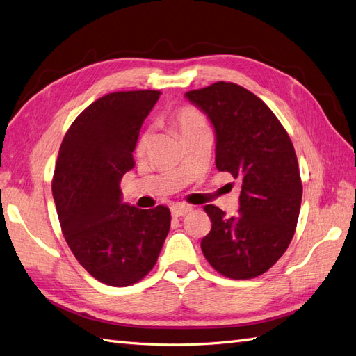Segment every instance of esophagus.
I'll return each instance as SVG.
<instances>
[{
  "label": "esophagus",
  "instance_id": "esophagus-1",
  "mask_svg": "<svg viewBox=\"0 0 356 356\" xmlns=\"http://www.w3.org/2000/svg\"><path fill=\"white\" fill-rule=\"evenodd\" d=\"M191 207L189 204H185V203H177V204H175L171 207V213H172V216H184V215H186L189 211H191Z\"/></svg>",
  "mask_w": 356,
  "mask_h": 356
}]
</instances>
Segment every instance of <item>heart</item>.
Instances as JSON below:
<instances>
[{"label":"heart","mask_w":356,"mask_h":356,"mask_svg":"<svg viewBox=\"0 0 356 356\" xmlns=\"http://www.w3.org/2000/svg\"><path fill=\"white\" fill-rule=\"evenodd\" d=\"M168 120L177 127V129L181 132V135H185L194 129H198V127L206 126L203 114L200 113L195 106H191V105H184L172 109V111L168 114ZM149 143H150V131H143L138 136V140H136L135 152L140 154L144 153L149 147Z\"/></svg>","instance_id":"1"}]
</instances>
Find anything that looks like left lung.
Returning a JSON list of instances; mask_svg holds the SVG:
<instances>
[{
    "label": "left lung",
    "instance_id": "obj_1",
    "mask_svg": "<svg viewBox=\"0 0 356 356\" xmlns=\"http://www.w3.org/2000/svg\"><path fill=\"white\" fill-rule=\"evenodd\" d=\"M213 124L215 163L239 180V215L204 206L212 229L202 241L221 275L250 280L270 269L295 234L302 181L290 136L269 106L247 88L215 83L185 95Z\"/></svg>",
    "mask_w": 356,
    "mask_h": 356
}]
</instances>
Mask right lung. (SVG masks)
Wrapping results in <instances>:
<instances>
[{"label": "right lung", "instance_id": "add662e5", "mask_svg": "<svg viewBox=\"0 0 356 356\" xmlns=\"http://www.w3.org/2000/svg\"><path fill=\"white\" fill-rule=\"evenodd\" d=\"M161 91H117L87 106L65 135L52 179L61 232L91 277L113 287L153 269L170 232V209L122 202L141 124Z\"/></svg>", "mask_w": 356, "mask_h": 356}]
</instances>
